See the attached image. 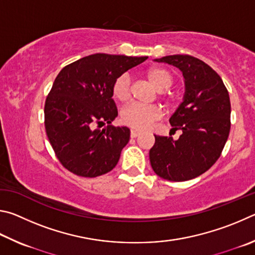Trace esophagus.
I'll list each match as a JSON object with an SVG mask.
<instances>
[{
	"instance_id": "1",
	"label": "esophagus",
	"mask_w": 255,
	"mask_h": 255,
	"mask_svg": "<svg viewBox=\"0 0 255 255\" xmlns=\"http://www.w3.org/2000/svg\"><path fill=\"white\" fill-rule=\"evenodd\" d=\"M140 135V131H136V130H131V137H136Z\"/></svg>"
}]
</instances>
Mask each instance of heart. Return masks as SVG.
<instances>
[{
	"label": "heart",
	"instance_id": "1",
	"mask_svg": "<svg viewBox=\"0 0 255 255\" xmlns=\"http://www.w3.org/2000/svg\"><path fill=\"white\" fill-rule=\"evenodd\" d=\"M146 78L158 92H163L173 84V76L163 67H152L146 70ZM112 96L115 101L125 103L130 98V79L127 75H122L115 79L112 85ZM169 102V97L163 96ZM162 112L158 106L130 104L121 112V122L135 130H144L151 124L161 118Z\"/></svg>",
	"mask_w": 255,
	"mask_h": 255
}]
</instances>
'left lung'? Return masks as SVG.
Segmentation results:
<instances>
[{"mask_svg": "<svg viewBox=\"0 0 255 255\" xmlns=\"http://www.w3.org/2000/svg\"><path fill=\"white\" fill-rule=\"evenodd\" d=\"M176 66L185 77L184 102L170 118L178 140L154 135L150 163L159 177L170 181L190 180L207 171L227 141L231 128V102L227 88L215 70L189 55L155 59Z\"/></svg>", "mask_w": 255, "mask_h": 255, "instance_id": "left-lung-1", "label": "left lung"}]
</instances>
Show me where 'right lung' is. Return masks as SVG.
Returning <instances> with one entry per match:
<instances>
[{
	"instance_id": "right-lung-1",
	"label": "right lung",
	"mask_w": 255,
	"mask_h": 255,
	"mask_svg": "<svg viewBox=\"0 0 255 255\" xmlns=\"http://www.w3.org/2000/svg\"><path fill=\"white\" fill-rule=\"evenodd\" d=\"M146 58L95 53L65 66L58 74L44 103V128L67 170L94 178L118 164L130 130L111 125L118 116L112 85ZM105 123V129L95 130Z\"/></svg>"
}]
</instances>
